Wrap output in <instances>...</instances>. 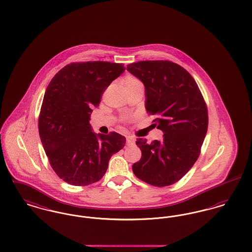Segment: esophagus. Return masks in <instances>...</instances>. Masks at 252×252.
I'll return each instance as SVG.
<instances>
[{
  "label": "esophagus",
  "mask_w": 252,
  "mask_h": 252,
  "mask_svg": "<svg viewBox=\"0 0 252 252\" xmlns=\"http://www.w3.org/2000/svg\"><path fill=\"white\" fill-rule=\"evenodd\" d=\"M134 144H135V139L134 138H132V137H126V145L128 147L133 146Z\"/></svg>",
  "instance_id": "34e87169"
}]
</instances>
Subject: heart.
Segmentation results:
<instances>
[{
  "mask_svg": "<svg viewBox=\"0 0 252 252\" xmlns=\"http://www.w3.org/2000/svg\"><path fill=\"white\" fill-rule=\"evenodd\" d=\"M123 86H124V89L126 91V90H129V89H136V88H139V87H143V84L142 82L136 78L135 76L132 75H126L124 80H123Z\"/></svg>",
  "mask_w": 252,
  "mask_h": 252,
  "instance_id": "heart-1",
  "label": "heart"
}]
</instances>
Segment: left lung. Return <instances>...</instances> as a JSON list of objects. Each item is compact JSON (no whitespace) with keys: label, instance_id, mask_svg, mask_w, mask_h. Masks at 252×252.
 <instances>
[{"label":"left lung","instance_id":"obj_1","mask_svg":"<svg viewBox=\"0 0 252 252\" xmlns=\"http://www.w3.org/2000/svg\"><path fill=\"white\" fill-rule=\"evenodd\" d=\"M126 69L143 82L146 109L163 131L161 141L138 138L142 158L133 163L136 177L166 187L184 177L197 161L207 131V104L192 76L169 61H142Z\"/></svg>","mask_w":252,"mask_h":252}]
</instances>
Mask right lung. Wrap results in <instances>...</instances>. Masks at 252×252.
I'll return each mask as SVG.
<instances>
[{
    "instance_id": "obj_1",
    "label": "right lung",
    "mask_w": 252,
    "mask_h": 252,
    "mask_svg": "<svg viewBox=\"0 0 252 252\" xmlns=\"http://www.w3.org/2000/svg\"><path fill=\"white\" fill-rule=\"evenodd\" d=\"M123 63H72L63 67L45 90L39 116L41 142L53 170L72 186H89L104 176L113 154L126 145L121 134H96L89 124L93 107Z\"/></svg>"
}]
</instances>
